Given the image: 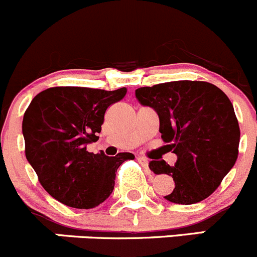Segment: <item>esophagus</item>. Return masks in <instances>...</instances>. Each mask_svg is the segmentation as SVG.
I'll return each mask as SVG.
<instances>
[{"label":"esophagus","instance_id":"34e87169","mask_svg":"<svg viewBox=\"0 0 257 257\" xmlns=\"http://www.w3.org/2000/svg\"><path fill=\"white\" fill-rule=\"evenodd\" d=\"M137 159H138V162L143 167H148V163H149L148 158H146V157H138V158H137Z\"/></svg>","mask_w":257,"mask_h":257}]
</instances>
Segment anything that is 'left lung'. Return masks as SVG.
I'll return each instance as SVG.
<instances>
[{
	"instance_id": "8db88e82",
	"label": "left lung",
	"mask_w": 257,
	"mask_h": 257,
	"mask_svg": "<svg viewBox=\"0 0 257 257\" xmlns=\"http://www.w3.org/2000/svg\"><path fill=\"white\" fill-rule=\"evenodd\" d=\"M136 96L157 111L162 139L177 154L173 167L149 163L152 172L176 183L164 198L193 205L212 195L238 156L240 126L227 95L207 81L179 80L139 88Z\"/></svg>"
}]
</instances>
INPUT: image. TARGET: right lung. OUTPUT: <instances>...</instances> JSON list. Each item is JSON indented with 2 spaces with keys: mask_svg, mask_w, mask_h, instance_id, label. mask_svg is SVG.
<instances>
[{
  "mask_svg": "<svg viewBox=\"0 0 257 257\" xmlns=\"http://www.w3.org/2000/svg\"><path fill=\"white\" fill-rule=\"evenodd\" d=\"M126 88L108 91L55 86L37 94L22 120L25 154L50 196L74 208L103 203L115 184V172L132 153L106 157L86 151L98 141L106 109L125 96Z\"/></svg>",
  "mask_w": 257,
  "mask_h": 257,
  "instance_id": "right-lung-1",
  "label": "right lung"
}]
</instances>
